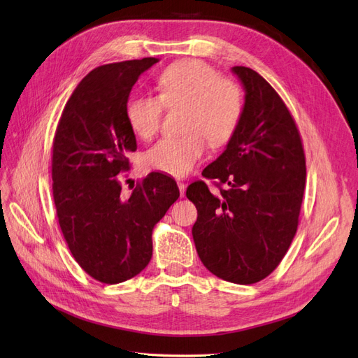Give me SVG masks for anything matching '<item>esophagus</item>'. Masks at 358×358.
I'll return each mask as SVG.
<instances>
[{"mask_svg":"<svg viewBox=\"0 0 358 358\" xmlns=\"http://www.w3.org/2000/svg\"><path fill=\"white\" fill-rule=\"evenodd\" d=\"M177 184H178V189H180V194H181V196H184V194H186V182H182V181H178Z\"/></svg>","mask_w":358,"mask_h":358,"instance_id":"34e87169","label":"esophagus"}]
</instances>
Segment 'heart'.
I'll use <instances>...</instances> for the list:
<instances>
[{
    "instance_id": "heart-1",
    "label": "heart",
    "mask_w": 358,
    "mask_h": 358,
    "mask_svg": "<svg viewBox=\"0 0 358 358\" xmlns=\"http://www.w3.org/2000/svg\"><path fill=\"white\" fill-rule=\"evenodd\" d=\"M159 99L132 96L125 104V117L134 134L152 138L161 124L162 104L182 106L180 136L159 140L144 153V165L169 176H186L205 153L206 140L221 145L233 136L242 115V94L230 79L220 78L205 62L187 59L157 76Z\"/></svg>"
}]
</instances>
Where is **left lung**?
Returning a JSON list of instances; mask_svg holds the SVG:
<instances>
[{"label":"left lung","instance_id":"1","mask_svg":"<svg viewBox=\"0 0 358 358\" xmlns=\"http://www.w3.org/2000/svg\"><path fill=\"white\" fill-rule=\"evenodd\" d=\"M245 91L242 115L226 149L202 172L226 184L187 187L196 205L193 241L203 266L222 280L252 285L279 266L292 243L306 187L298 128L274 88L258 72L234 66Z\"/></svg>","mask_w":358,"mask_h":358}]
</instances>
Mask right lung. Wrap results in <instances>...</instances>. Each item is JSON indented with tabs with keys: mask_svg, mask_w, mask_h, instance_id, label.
Wrapping results in <instances>:
<instances>
[{
	"mask_svg": "<svg viewBox=\"0 0 358 358\" xmlns=\"http://www.w3.org/2000/svg\"><path fill=\"white\" fill-rule=\"evenodd\" d=\"M159 59L99 66L72 92L52 144V196L62 233L76 262L96 280L122 283L152 258V230L180 190L150 172L129 197L119 172L137 149L125 104L138 76Z\"/></svg>",
	"mask_w": 358,
	"mask_h": 358,
	"instance_id": "add662e5",
	"label": "right lung"
}]
</instances>
